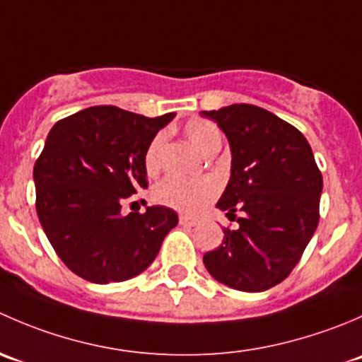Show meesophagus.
I'll return each instance as SVG.
<instances>
[{
	"instance_id": "1",
	"label": "esophagus",
	"mask_w": 362,
	"mask_h": 362,
	"mask_svg": "<svg viewBox=\"0 0 362 362\" xmlns=\"http://www.w3.org/2000/svg\"><path fill=\"white\" fill-rule=\"evenodd\" d=\"M178 221H180L182 226H196V224H198V218L191 217V215H180V217H178Z\"/></svg>"
}]
</instances>
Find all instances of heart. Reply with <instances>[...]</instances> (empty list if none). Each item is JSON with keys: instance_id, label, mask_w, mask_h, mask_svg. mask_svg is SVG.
Here are the masks:
<instances>
[{"instance_id": "1", "label": "heart", "mask_w": 362, "mask_h": 362, "mask_svg": "<svg viewBox=\"0 0 362 362\" xmlns=\"http://www.w3.org/2000/svg\"><path fill=\"white\" fill-rule=\"evenodd\" d=\"M184 133L192 145L203 154H211L222 145V133L217 124L206 119H191L184 124ZM164 133H158L147 145L144 154V166L147 173L154 175L160 170L164 148ZM218 182L214 177L204 178H184L171 175L160 180L154 187V199L160 204L175 208L180 211L202 210L210 199L218 194Z\"/></svg>"}]
</instances>
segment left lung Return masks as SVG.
Here are the masks:
<instances>
[{"label":"left lung","mask_w":362,"mask_h":362,"mask_svg":"<svg viewBox=\"0 0 362 362\" xmlns=\"http://www.w3.org/2000/svg\"><path fill=\"white\" fill-rule=\"evenodd\" d=\"M231 145V178L217 206L235 229L203 262L218 282L261 293L289 276L319 224L322 173L299 129L255 105L202 112ZM240 213V216H236Z\"/></svg>","instance_id":"8db88e82"}]
</instances>
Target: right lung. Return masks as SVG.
<instances>
[{
  "label": "right lung",
  "instance_id": "1",
  "mask_svg": "<svg viewBox=\"0 0 362 362\" xmlns=\"http://www.w3.org/2000/svg\"><path fill=\"white\" fill-rule=\"evenodd\" d=\"M175 113L145 117L112 105L57 120L36 159V214L61 261L94 284L124 282L148 268L178 224L166 206L122 215L148 187L144 154Z\"/></svg>",
  "mask_w": 362,
  "mask_h": 362
}]
</instances>
